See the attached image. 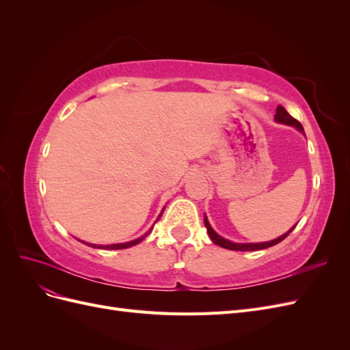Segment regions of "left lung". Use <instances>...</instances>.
<instances>
[{"label":"left lung","mask_w":350,"mask_h":350,"mask_svg":"<svg viewBox=\"0 0 350 350\" xmlns=\"http://www.w3.org/2000/svg\"><path fill=\"white\" fill-rule=\"evenodd\" d=\"M274 120H276V122H280V124H286V125H291V126H295V129H298L301 133H304V126H302V124L299 122V121H296L293 116H291L289 113H288V111H286L283 107H278V109H276V115H274ZM204 225H206V228H207V232H208V237H210V239L213 241L216 245H219V247H221V248H226V250H232V251H258V250H266V248H269V247H273V245H276V243H279V242H282L286 237H288L291 232L295 229V226L292 228V229H289L288 232H286V234H283L282 237H279V238H276V239H273V241H269V242H257V243H238V242H230V241H228V239H225V238H221L220 235H217L216 232L213 230V228L210 226V224H208V220H207V217L204 216Z\"/></svg>","instance_id":"1"}]
</instances>
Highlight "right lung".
Segmentation results:
<instances>
[{
  "mask_svg": "<svg viewBox=\"0 0 350 350\" xmlns=\"http://www.w3.org/2000/svg\"><path fill=\"white\" fill-rule=\"evenodd\" d=\"M162 213H163V211H162ZM161 216H162V215H161ZM161 216H159L157 219H161ZM150 230H152V229H150ZM150 230L147 232L146 235L140 237V238H137V239L130 241V242H124V243H111V245H94V243H86V242H83V243H86V245L93 247V248H100V250H124V248H130V247H133V245H137V243L142 242L147 235L150 234Z\"/></svg>",
  "mask_w": 350,
  "mask_h": 350,
  "instance_id": "add662e5",
  "label": "right lung"
}]
</instances>
